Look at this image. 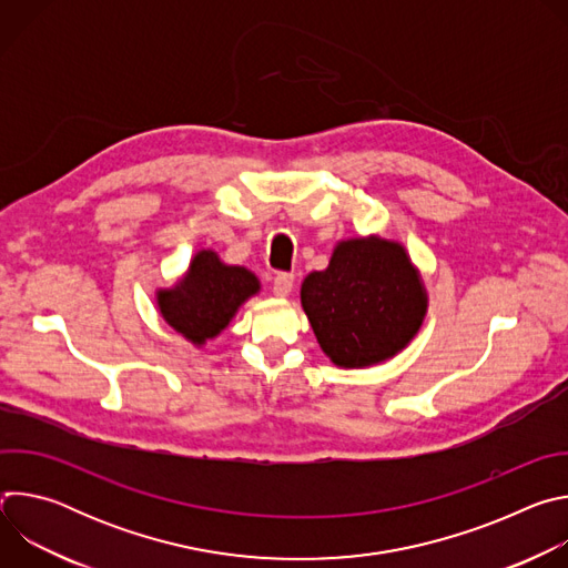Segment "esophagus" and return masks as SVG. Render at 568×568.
<instances>
[{
  "label": "esophagus",
  "mask_w": 568,
  "mask_h": 568,
  "mask_svg": "<svg viewBox=\"0 0 568 568\" xmlns=\"http://www.w3.org/2000/svg\"><path fill=\"white\" fill-rule=\"evenodd\" d=\"M294 290V274H276L274 278V285H272V292L278 296V298H285L290 296V292Z\"/></svg>",
  "instance_id": "1"
}]
</instances>
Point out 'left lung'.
Returning a JSON list of instances; mask_svg holds the SVG:
<instances>
[{"label": "left lung", "mask_w": 568, "mask_h": 568, "mask_svg": "<svg viewBox=\"0 0 568 568\" xmlns=\"http://www.w3.org/2000/svg\"><path fill=\"white\" fill-rule=\"evenodd\" d=\"M301 305L331 362L364 368L412 344L429 298L407 250L368 235L337 242L328 267L305 276Z\"/></svg>", "instance_id": "1"}]
</instances>
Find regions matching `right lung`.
Wrapping results in <instances>:
<instances>
[{
	"label": "right lung",
	"instance_id": "right-lung-1",
	"mask_svg": "<svg viewBox=\"0 0 568 568\" xmlns=\"http://www.w3.org/2000/svg\"><path fill=\"white\" fill-rule=\"evenodd\" d=\"M261 292L254 272L226 265L213 250L193 256L186 274L166 290H156L159 314L193 346L215 339L240 305Z\"/></svg>",
	"mask_w": 568,
	"mask_h": 568
}]
</instances>
